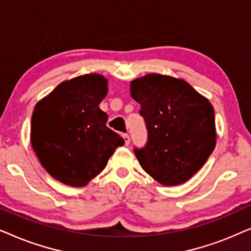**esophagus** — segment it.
<instances>
[{
  "label": "esophagus",
  "instance_id": "34e87169",
  "mask_svg": "<svg viewBox=\"0 0 251 251\" xmlns=\"http://www.w3.org/2000/svg\"><path fill=\"white\" fill-rule=\"evenodd\" d=\"M122 137H123V139H125L126 145H129V144H130V137H129L128 133H125V135H123Z\"/></svg>",
  "mask_w": 251,
  "mask_h": 251
}]
</instances>
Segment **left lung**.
I'll list each match as a JSON object with an SVG mask.
<instances>
[{"mask_svg": "<svg viewBox=\"0 0 251 251\" xmlns=\"http://www.w3.org/2000/svg\"><path fill=\"white\" fill-rule=\"evenodd\" d=\"M130 92L147 130L145 145L133 149L140 166L162 185L185 183L215 149L212 105L187 82L167 75L137 78Z\"/></svg>", "mask_w": 251, "mask_h": 251, "instance_id": "1", "label": "left lung"}]
</instances>
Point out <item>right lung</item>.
<instances>
[{
	"instance_id": "obj_1",
	"label": "right lung",
	"mask_w": 251,
	"mask_h": 251,
	"mask_svg": "<svg viewBox=\"0 0 251 251\" xmlns=\"http://www.w3.org/2000/svg\"><path fill=\"white\" fill-rule=\"evenodd\" d=\"M107 91L102 75L85 74L60 83L34 108L33 150L60 183L85 186L125 145V139L106 126L108 115L99 108Z\"/></svg>"
}]
</instances>
